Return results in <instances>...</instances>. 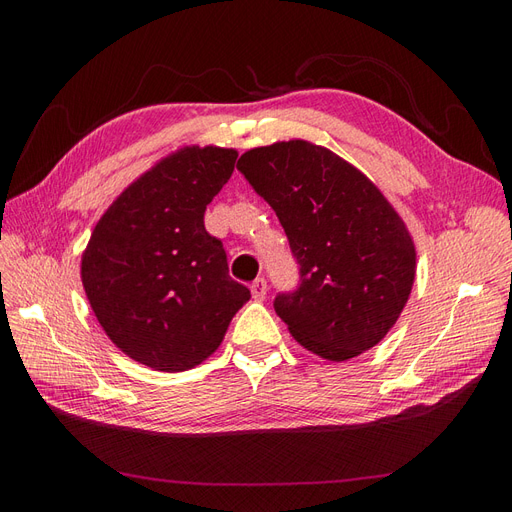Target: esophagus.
<instances>
[{
  "mask_svg": "<svg viewBox=\"0 0 512 512\" xmlns=\"http://www.w3.org/2000/svg\"><path fill=\"white\" fill-rule=\"evenodd\" d=\"M250 290H252V297H254L256 301L265 299V297H267V280H265V277H258V280H254L252 286H250Z\"/></svg>",
  "mask_w": 512,
  "mask_h": 512,
  "instance_id": "34e87169",
  "label": "esophagus"
}]
</instances>
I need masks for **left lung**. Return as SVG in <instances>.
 Returning <instances> with one entry per match:
<instances>
[{
	"mask_svg": "<svg viewBox=\"0 0 512 512\" xmlns=\"http://www.w3.org/2000/svg\"><path fill=\"white\" fill-rule=\"evenodd\" d=\"M237 168L277 213L301 265L299 290L275 299L290 335L333 363L378 346L416 277L414 239L389 198L303 138L245 151Z\"/></svg>",
	"mask_w": 512,
	"mask_h": 512,
	"instance_id": "obj_1",
	"label": "left lung"
}]
</instances>
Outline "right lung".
Listing matches in <instances>:
<instances>
[{
    "mask_svg": "<svg viewBox=\"0 0 512 512\" xmlns=\"http://www.w3.org/2000/svg\"><path fill=\"white\" fill-rule=\"evenodd\" d=\"M237 156L215 145L170 151L113 200L83 250L81 282L100 327L156 371L207 361L250 299L203 222Z\"/></svg>",
    "mask_w": 512,
    "mask_h": 512,
    "instance_id": "right-lung-1",
    "label": "right lung"
}]
</instances>
